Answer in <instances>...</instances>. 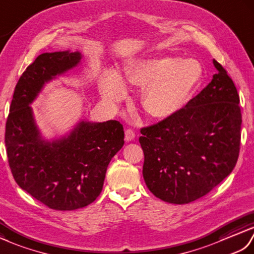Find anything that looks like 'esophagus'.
I'll use <instances>...</instances> for the list:
<instances>
[{
    "label": "esophagus",
    "mask_w": 254,
    "mask_h": 254,
    "mask_svg": "<svg viewBox=\"0 0 254 254\" xmlns=\"http://www.w3.org/2000/svg\"><path fill=\"white\" fill-rule=\"evenodd\" d=\"M133 139H134V132L131 130V129H127L125 131V140L127 142H129V141H132Z\"/></svg>",
    "instance_id": "obj_1"
}]
</instances>
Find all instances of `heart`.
<instances>
[{
    "label": "heart",
    "mask_w": 254,
    "mask_h": 254,
    "mask_svg": "<svg viewBox=\"0 0 254 254\" xmlns=\"http://www.w3.org/2000/svg\"><path fill=\"white\" fill-rule=\"evenodd\" d=\"M203 66L195 59L174 56L142 59L127 66L123 80L130 86L145 87L142 105L151 116L167 118L182 111L203 78ZM116 72L109 70L100 79V91L106 103L115 105L125 93Z\"/></svg>",
    "instance_id": "b5f03b06"
}]
</instances>
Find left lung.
Wrapping results in <instances>:
<instances>
[{
    "label": "left lung",
    "mask_w": 254,
    "mask_h": 254,
    "mask_svg": "<svg viewBox=\"0 0 254 254\" xmlns=\"http://www.w3.org/2000/svg\"><path fill=\"white\" fill-rule=\"evenodd\" d=\"M177 114L141 129L143 178L156 198L190 203L232 173L240 145L239 95L223 66Z\"/></svg>",
    "instance_id": "8db88e82"
}]
</instances>
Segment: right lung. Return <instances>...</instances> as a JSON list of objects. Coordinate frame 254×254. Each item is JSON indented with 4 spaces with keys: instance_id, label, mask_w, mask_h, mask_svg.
I'll list each match as a JSON object with an SVG mask.
<instances>
[{
    "instance_id": "right-lung-1",
    "label": "right lung",
    "mask_w": 254,
    "mask_h": 254,
    "mask_svg": "<svg viewBox=\"0 0 254 254\" xmlns=\"http://www.w3.org/2000/svg\"><path fill=\"white\" fill-rule=\"evenodd\" d=\"M80 52L60 51L39 55L16 84L5 129L10 171L19 187L59 211L89 205L103 188L106 170L124 145L117 121L81 120L68 132L47 139L31 104L44 86L80 64Z\"/></svg>"
}]
</instances>
